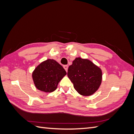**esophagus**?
<instances>
[{
  "instance_id": "obj_1",
  "label": "esophagus",
  "mask_w": 134,
  "mask_h": 134,
  "mask_svg": "<svg viewBox=\"0 0 134 134\" xmlns=\"http://www.w3.org/2000/svg\"><path fill=\"white\" fill-rule=\"evenodd\" d=\"M64 68L65 69V70H66V71H68V65H64Z\"/></svg>"
}]
</instances>
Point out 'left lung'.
Segmentation results:
<instances>
[{
	"mask_svg": "<svg viewBox=\"0 0 134 134\" xmlns=\"http://www.w3.org/2000/svg\"><path fill=\"white\" fill-rule=\"evenodd\" d=\"M68 76L79 94L90 96L99 89L102 83V72L91 60L78 57L69 67Z\"/></svg>",
	"mask_w": 134,
	"mask_h": 134,
	"instance_id": "left-lung-1",
	"label": "left lung"
}]
</instances>
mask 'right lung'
Here are the masks:
<instances>
[{
    "instance_id": "1",
    "label": "right lung",
    "mask_w": 134,
    "mask_h": 134,
    "mask_svg": "<svg viewBox=\"0 0 134 134\" xmlns=\"http://www.w3.org/2000/svg\"><path fill=\"white\" fill-rule=\"evenodd\" d=\"M66 75V71L56 61L47 59L36 66L32 76L37 90L51 93L56 90L59 83Z\"/></svg>"
}]
</instances>
